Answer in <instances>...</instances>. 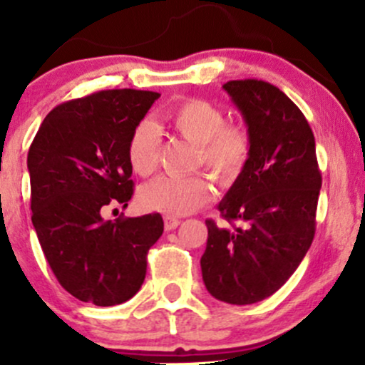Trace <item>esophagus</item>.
Listing matches in <instances>:
<instances>
[{
  "mask_svg": "<svg viewBox=\"0 0 365 365\" xmlns=\"http://www.w3.org/2000/svg\"><path fill=\"white\" fill-rule=\"evenodd\" d=\"M178 225H180V220H177V217L165 216V230H166V232H171V230L178 228Z\"/></svg>",
  "mask_w": 365,
  "mask_h": 365,
  "instance_id": "esophagus-1",
  "label": "esophagus"
}]
</instances>
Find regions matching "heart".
<instances>
[{
	"label": "heart",
	"instance_id": "1",
	"mask_svg": "<svg viewBox=\"0 0 365 365\" xmlns=\"http://www.w3.org/2000/svg\"><path fill=\"white\" fill-rule=\"evenodd\" d=\"M166 120L183 139L197 144L195 165L206 166L220 183H233L245 170L252 153L250 133L244 125L225 123V113L206 99H185L166 113ZM127 158L132 170L149 177L159 163L156 125L142 120L130 132ZM211 182L202 175L190 178L159 177L139 190L140 206L166 216H185L207 204Z\"/></svg>",
	"mask_w": 365,
	"mask_h": 365
}]
</instances>
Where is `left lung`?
I'll return each instance as SVG.
<instances>
[{"mask_svg": "<svg viewBox=\"0 0 365 365\" xmlns=\"http://www.w3.org/2000/svg\"><path fill=\"white\" fill-rule=\"evenodd\" d=\"M223 89L244 116L252 153L217 206L240 226L206 221L200 269L215 299L247 305L273 295L302 262L316 233L322 178L312 130L284 92L255 78Z\"/></svg>", "mask_w": 365, "mask_h": 365, "instance_id": "8db88e82", "label": "left lung"}]
</instances>
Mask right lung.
Returning <instances> with one entry per match:
<instances>
[{
	"instance_id": "obj_1",
	"label": "right lung",
	"mask_w": 365,
	"mask_h": 365,
	"mask_svg": "<svg viewBox=\"0 0 365 365\" xmlns=\"http://www.w3.org/2000/svg\"><path fill=\"white\" fill-rule=\"evenodd\" d=\"M159 96L113 89L63 103L29 149L32 225L56 279L82 302L110 307L132 299L163 235L159 212L103 217L132 199L127 140Z\"/></svg>"
}]
</instances>
